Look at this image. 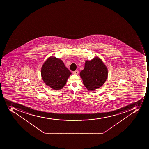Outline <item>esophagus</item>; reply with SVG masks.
<instances>
[{
  "mask_svg": "<svg viewBox=\"0 0 149 149\" xmlns=\"http://www.w3.org/2000/svg\"><path fill=\"white\" fill-rule=\"evenodd\" d=\"M78 70H75V71L73 72V73H74V74H78Z\"/></svg>",
  "mask_w": 149,
  "mask_h": 149,
  "instance_id": "esophagus-1",
  "label": "esophagus"
}]
</instances>
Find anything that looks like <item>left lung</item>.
<instances>
[{"label":"left lung","mask_w":149,"mask_h":149,"mask_svg":"<svg viewBox=\"0 0 149 149\" xmlns=\"http://www.w3.org/2000/svg\"><path fill=\"white\" fill-rule=\"evenodd\" d=\"M80 74L87 89L94 90L100 88L105 82L108 77V69L97 57L85 61L84 68Z\"/></svg>","instance_id":"left-lung-1"}]
</instances>
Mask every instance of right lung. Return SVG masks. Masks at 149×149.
<instances>
[{
    "mask_svg": "<svg viewBox=\"0 0 149 149\" xmlns=\"http://www.w3.org/2000/svg\"><path fill=\"white\" fill-rule=\"evenodd\" d=\"M71 74L61 60L52 56L44 62L41 69L44 82L54 90L62 89Z\"/></svg>",
    "mask_w": 149,
    "mask_h": 149,
    "instance_id": "obj_1",
    "label": "right lung"
}]
</instances>
